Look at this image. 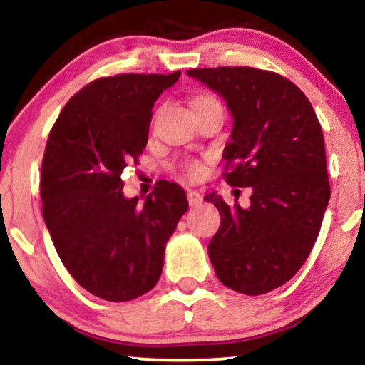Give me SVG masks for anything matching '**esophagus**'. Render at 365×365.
<instances>
[{"instance_id":"esophagus-1","label":"esophagus","mask_w":365,"mask_h":365,"mask_svg":"<svg viewBox=\"0 0 365 365\" xmlns=\"http://www.w3.org/2000/svg\"><path fill=\"white\" fill-rule=\"evenodd\" d=\"M187 198H188V204H190L192 207H197V205L202 204V195L195 190H188Z\"/></svg>"}]
</instances>
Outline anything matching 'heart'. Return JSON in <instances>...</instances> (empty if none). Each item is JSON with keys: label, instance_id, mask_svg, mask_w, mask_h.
I'll return each mask as SVG.
<instances>
[{"label": "heart", "instance_id": "b5f03b06", "mask_svg": "<svg viewBox=\"0 0 365 365\" xmlns=\"http://www.w3.org/2000/svg\"><path fill=\"white\" fill-rule=\"evenodd\" d=\"M210 103H219V101H217L215 98H212V96H209V94L198 96V98L193 101V109L200 108V106L210 104ZM183 173H185L187 177H190V178H197V177H200L202 167L197 163V161H188V163L183 165Z\"/></svg>", "mask_w": 365, "mask_h": 365}]
</instances>
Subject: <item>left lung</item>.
Here are the masks:
<instances>
[{
	"instance_id": "left-lung-1",
	"label": "left lung",
	"mask_w": 365,
	"mask_h": 365,
	"mask_svg": "<svg viewBox=\"0 0 365 365\" xmlns=\"http://www.w3.org/2000/svg\"><path fill=\"white\" fill-rule=\"evenodd\" d=\"M227 101L234 128L224 150L230 187L252 188L249 209L205 197L220 214L209 257L220 283L264 294L297 274L330 198L325 143L310 101L292 81L255 67L190 68Z\"/></svg>"
}]
</instances>
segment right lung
Returning <instances> with one entry per match:
<instances>
[{
    "mask_svg": "<svg viewBox=\"0 0 365 365\" xmlns=\"http://www.w3.org/2000/svg\"><path fill=\"white\" fill-rule=\"evenodd\" d=\"M180 71L118 73L73 94L50 129L41 161V214L73 279L108 302H129L158 283L165 244L188 209L185 190L163 182L138 204L123 170L148 143L151 110Z\"/></svg>",
    "mask_w": 365,
    "mask_h": 365,
    "instance_id": "right-lung-1",
    "label": "right lung"
}]
</instances>
